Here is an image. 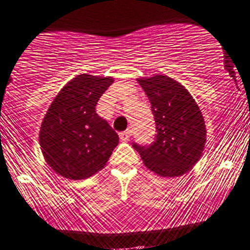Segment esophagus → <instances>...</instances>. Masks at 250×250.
I'll return each instance as SVG.
<instances>
[{
    "label": "esophagus",
    "mask_w": 250,
    "mask_h": 250,
    "mask_svg": "<svg viewBox=\"0 0 250 250\" xmlns=\"http://www.w3.org/2000/svg\"><path fill=\"white\" fill-rule=\"evenodd\" d=\"M129 137H130V130H125V132H121L120 133V139L122 142H127L129 141Z\"/></svg>",
    "instance_id": "34e87169"
}]
</instances>
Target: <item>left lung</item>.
Masks as SVG:
<instances>
[{
  "mask_svg": "<svg viewBox=\"0 0 250 250\" xmlns=\"http://www.w3.org/2000/svg\"><path fill=\"white\" fill-rule=\"evenodd\" d=\"M155 120L157 136L149 146L133 143L144 165L163 178L186 174L206 144V125L195 100L180 83L165 75L139 78Z\"/></svg>",
  "mask_w": 250,
  "mask_h": 250,
  "instance_id": "left-lung-1",
  "label": "left lung"
}]
</instances>
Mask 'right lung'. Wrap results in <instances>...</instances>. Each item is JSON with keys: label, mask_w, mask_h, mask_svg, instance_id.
<instances>
[{"label": "right lung", "mask_w": 250, "mask_h": 250, "mask_svg": "<svg viewBox=\"0 0 250 250\" xmlns=\"http://www.w3.org/2000/svg\"><path fill=\"white\" fill-rule=\"evenodd\" d=\"M113 83L111 76L81 74L51 102L39 130L49 167L62 178L87 179L102 170L117 146L118 134L96 113V104Z\"/></svg>", "instance_id": "add662e5"}]
</instances>
